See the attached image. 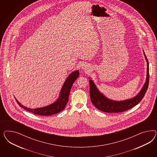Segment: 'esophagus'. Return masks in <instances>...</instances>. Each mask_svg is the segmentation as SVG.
<instances>
[{
	"label": "esophagus",
	"instance_id": "34e87169",
	"mask_svg": "<svg viewBox=\"0 0 157 157\" xmlns=\"http://www.w3.org/2000/svg\"><path fill=\"white\" fill-rule=\"evenodd\" d=\"M82 69L85 71L88 72L89 71H90L91 68L88 66H86V65H84L82 67Z\"/></svg>",
	"mask_w": 157,
	"mask_h": 157
}]
</instances>
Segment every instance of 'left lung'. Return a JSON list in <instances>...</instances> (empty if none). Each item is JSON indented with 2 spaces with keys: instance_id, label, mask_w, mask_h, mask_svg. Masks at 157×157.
I'll return each instance as SVG.
<instances>
[{
  "instance_id": "1",
  "label": "left lung",
  "mask_w": 157,
  "mask_h": 157,
  "mask_svg": "<svg viewBox=\"0 0 157 157\" xmlns=\"http://www.w3.org/2000/svg\"><path fill=\"white\" fill-rule=\"evenodd\" d=\"M145 59L146 60L147 67V77L146 82L143 86L141 90L137 95L133 98L123 101H114L106 97L102 93L100 92L93 80H89L90 85V96L91 101L96 108L102 112L107 113H119L123 112L129 109L138 104L143 99L147 90L149 82V66L147 58L146 56L143 51ZM90 79V78H89Z\"/></svg>"
}]
</instances>
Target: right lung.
Instances as JSON below:
<instances>
[{
	"label": "right lung",
	"mask_w": 157,
	"mask_h": 157,
	"mask_svg": "<svg viewBox=\"0 0 157 157\" xmlns=\"http://www.w3.org/2000/svg\"><path fill=\"white\" fill-rule=\"evenodd\" d=\"M79 75V72L78 70H76L71 73L64 82L63 85L62 86V89L60 92V95L56 101L53 103L47 105L46 106L36 108V109H30L25 106L21 104L18 100L14 97L17 104L19 106L24 108V109L27 111L33 113V114H37L40 116H50L53 114H56L57 113L62 111L65 108L67 102H68V97L70 95V90L71 89L72 86L74 82L76 81Z\"/></svg>",
	"instance_id": "right-lung-1"
}]
</instances>
